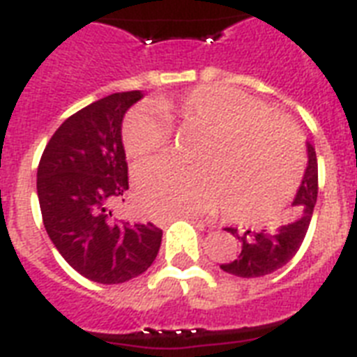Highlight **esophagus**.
Listing matches in <instances>:
<instances>
[{
	"label": "esophagus",
	"mask_w": 357,
	"mask_h": 357,
	"mask_svg": "<svg viewBox=\"0 0 357 357\" xmlns=\"http://www.w3.org/2000/svg\"><path fill=\"white\" fill-rule=\"evenodd\" d=\"M181 217L187 218V220H192V222H200V224H204V220H200V218L196 217V215H192V213H185V215H181ZM170 218H174V217H170Z\"/></svg>",
	"instance_id": "1"
}]
</instances>
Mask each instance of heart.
<instances>
[{
	"label": "heart",
	"mask_w": 357,
	"mask_h": 357,
	"mask_svg": "<svg viewBox=\"0 0 357 357\" xmlns=\"http://www.w3.org/2000/svg\"><path fill=\"white\" fill-rule=\"evenodd\" d=\"M155 109L168 122L204 129L206 137L196 153L200 167L167 157L137 167L135 187L146 211L155 217L207 213L226 200L231 217L257 222L291 200L304 170V137L285 114L226 85L159 98ZM164 119L142 107L126 116L122 140L131 159L165 150L170 129Z\"/></svg>",
	"instance_id": "heart-1"
}]
</instances>
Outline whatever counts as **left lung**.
Here are the masks:
<instances>
[{"instance_id":"left-lung-1","label":"left lung","mask_w":357,"mask_h":357,"mask_svg":"<svg viewBox=\"0 0 357 357\" xmlns=\"http://www.w3.org/2000/svg\"><path fill=\"white\" fill-rule=\"evenodd\" d=\"M319 192V168H317L315 148L307 144V168L298 192L293 200V215L287 222L272 229L244 231L226 228V231L238 238L241 254L229 263L220 265L222 271L238 278H259L282 268L293 259L302 246L307 228H310L313 207Z\"/></svg>"}]
</instances>
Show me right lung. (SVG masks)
I'll list each match as a JSON object with an SVG mask.
<instances>
[{
  "mask_svg": "<svg viewBox=\"0 0 357 357\" xmlns=\"http://www.w3.org/2000/svg\"><path fill=\"white\" fill-rule=\"evenodd\" d=\"M140 98V91L116 92L72 114L36 172L42 222L59 254L81 276L107 285L148 271L161 246L162 229L119 220L109 209L129 189L122 120Z\"/></svg>",
  "mask_w": 357,
  "mask_h": 357,
  "instance_id": "add662e5",
  "label": "right lung"
}]
</instances>
